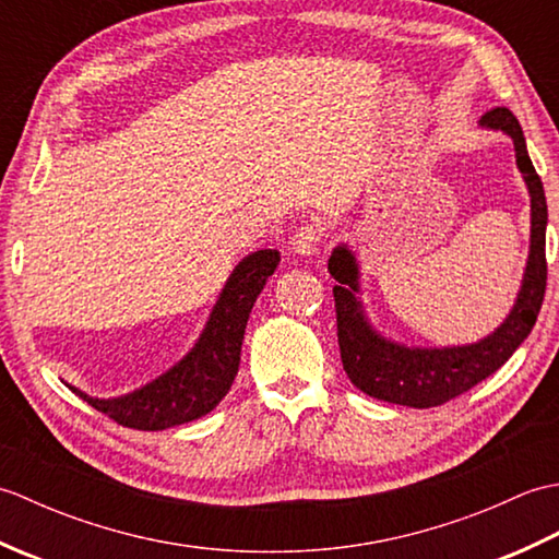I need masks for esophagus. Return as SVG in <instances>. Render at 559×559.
Returning <instances> with one entry per match:
<instances>
[{
    "label": "esophagus",
    "mask_w": 559,
    "mask_h": 559,
    "mask_svg": "<svg viewBox=\"0 0 559 559\" xmlns=\"http://www.w3.org/2000/svg\"><path fill=\"white\" fill-rule=\"evenodd\" d=\"M322 237H324V228L319 223L310 221V223H302L298 230L293 233L290 237V249L295 254L300 257H310L317 254L319 245H322Z\"/></svg>",
    "instance_id": "1"
}]
</instances>
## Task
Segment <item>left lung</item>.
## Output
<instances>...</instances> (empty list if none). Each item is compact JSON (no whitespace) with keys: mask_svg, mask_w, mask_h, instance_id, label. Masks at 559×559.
Here are the masks:
<instances>
[{"mask_svg":"<svg viewBox=\"0 0 559 559\" xmlns=\"http://www.w3.org/2000/svg\"><path fill=\"white\" fill-rule=\"evenodd\" d=\"M480 127L500 129L514 141L516 165L524 175L531 194V252L514 310L488 338L471 346L454 348H408L379 336L365 317L358 300V264L346 245H338L329 257V273L338 281L334 286L336 326L343 370L350 382L367 396L399 403L411 408H432L461 396L500 370L512 353L524 343L536 324L545 283H548V261H545V204L543 182L533 168L526 151V139L512 110L492 108L480 117Z\"/></svg>","mask_w":559,"mask_h":559,"instance_id":"left-lung-1","label":"left lung"}]
</instances>
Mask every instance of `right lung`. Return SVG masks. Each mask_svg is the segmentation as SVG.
Wrapping results in <instances>:
<instances>
[{
	"label": "right lung",
	"mask_w": 559,
	"mask_h": 559,
	"mask_svg": "<svg viewBox=\"0 0 559 559\" xmlns=\"http://www.w3.org/2000/svg\"><path fill=\"white\" fill-rule=\"evenodd\" d=\"M278 261L276 249H259L245 257L225 283L197 346L151 384L120 399H93L67 386L117 425L146 432L192 423L211 413L233 386L249 312Z\"/></svg>",
	"instance_id": "1"
}]
</instances>
